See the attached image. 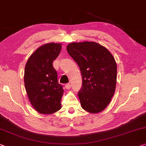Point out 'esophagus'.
Segmentation results:
<instances>
[{"label":"esophagus","instance_id":"esophagus-1","mask_svg":"<svg viewBox=\"0 0 146 146\" xmlns=\"http://www.w3.org/2000/svg\"><path fill=\"white\" fill-rule=\"evenodd\" d=\"M65 87L66 89H70L71 88V85L70 84H67L65 86Z\"/></svg>","mask_w":146,"mask_h":146}]
</instances>
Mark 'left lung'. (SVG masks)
<instances>
[{
	"label": "left lung",
	"mask_w": 146,
	"mask_h": 146,
	"mask_svg": "<svg viewBox=\"0 0 146 146\" xmlns=\"http://www.w3.org/2000/svg\"><path fill=\"white\" fill-rule=\"evenodd\" d=\"M66 50L82 76V86L78 93L82 108L92 113L104 110L115 90L117 64L113 55L94 42H73Z\"/></svg>",
	"instance_id": "obj_1"
}]
</instances>
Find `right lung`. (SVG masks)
Masks as SVG:
<instances>
[{"mask_svg":"<svg viewBox=\"0 0 146 146\" xmlns=\"http://www.w3.org/2000/svg\"><path fill=\"white\" fill-rule=\"evenodd\" d=\"M61 50V44L49 43L39 47L30 56L25 67L24 82L31 104L42 114H51L61 108L64 90L58 83L53 62Z\"/></svg>","mask_w":146,"mask_h":146,"instance_id":"obj_1","label":"right lung"}]
</instances>
